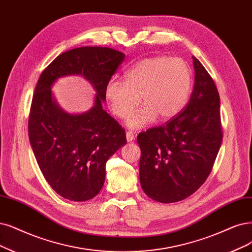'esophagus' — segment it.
Instances as JSON below:
<instances>
[{"label": "esophagus", "instance_id": "obj_1", "mask_svg": "<svg viewBox=\"0 0 252 252\" xmlns=\"http://www.w3.org/2000/svg\"><path fill=\"white\" fill-rule=\"evenodd\" d=\"M126 140H127V142H131V141H133L134 139H135V135H134V133H133V132H126Z\"/></svg>", "mask_w": 252, "mask_h": 252}]
</instances>
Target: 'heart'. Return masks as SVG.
Returning a JSON list of instances; mask_svg holds the SVG:
<instances>
[{
	"mask_svg": "<svg viewBox=\"0 0 252 252\" xmlns=\"http://www.w3.org/2000/svg\"><path fill=\"white\" fill-rule=\"evenodd\" d=\"M126 82H108L105 95L110 110L125 118L139 105L126 120V126L141 128L159 117L168 120L178 115L187 104L191 86V70L181 58H147L126 71Z\"/></svg>",
	"mask_w": 252,
	"mask_h": 252,
	"instance_id": "obj_1",
	"label": "heart"
}]
</instances>
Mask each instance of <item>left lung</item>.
Here are the masks:
<instances>
[{"label": "left lung", "mask_w": 252, "mask_h": 252, "mask_svg": "<svg viewBox=\"0 0 252 252\" xmlns=\"http://www.w3.org/2000/svg\"><path fill=\"white\" fill-rule=\"evenodd\" d=\"M193 58L195 83L188 106L166 125L138 135L141 187L152 199L171 203L206 182L222 142L220 98L212 77Z\"/></svg>", "instance_id": "1"}]
</instances>
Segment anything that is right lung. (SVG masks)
Listing matches in <instances>:
<instances>
[{
	"label": "right lung",
	"instance_id": "right-lung-1",
	"mask_svg": "<svg viewBox=\"0 0 252 252\" xmlns=\"http://www.w3.org/2000/svg\"><path fill=\"white\" fill-rule=\"evenodd\" d=\"M125 57L110 48L72 49L59 55L37 82L28 124L30 143L45 181L64 198L86 201L97 195L108 159L126 143L125 129L101 106ZM71 74L88 79L97 91L93 108L81 115L65 112L52 96V84Z\"/></svg>",
	"mask_w": 252,
	"mask_h": 252
}]
</instances>
